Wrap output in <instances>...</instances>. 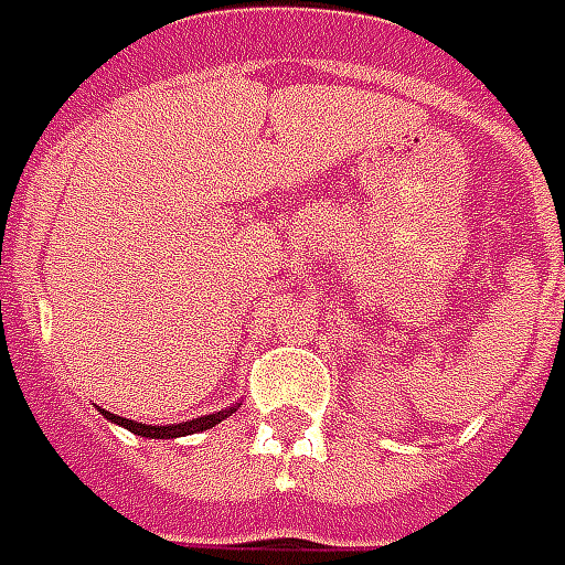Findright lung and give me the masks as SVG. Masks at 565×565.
Here are the masks:
<instances>
[{
  "instance_id": "add662e5",
  "label": "right lung",
  "mask_w": 565,
  "mask_h": 565,
  "mask_svg": "<svg viewBox=\"0 0 565 565\" xmlns=\"http://www.w3.org/2000/svg\"><path fill=\"white\" fill-rule=\"evenodd\" d=\"M237 407H225V411H215V414H206V417L198 419H188V423H173V426H148V423H136V419L118 417V414H111V411H103L99 407V414L109 419V423H118L124 429H130L134 435H142V438H185V435H198V431H206L212 426H218L222 419L231 417Z\"/></svg>"
}]
</instances>
